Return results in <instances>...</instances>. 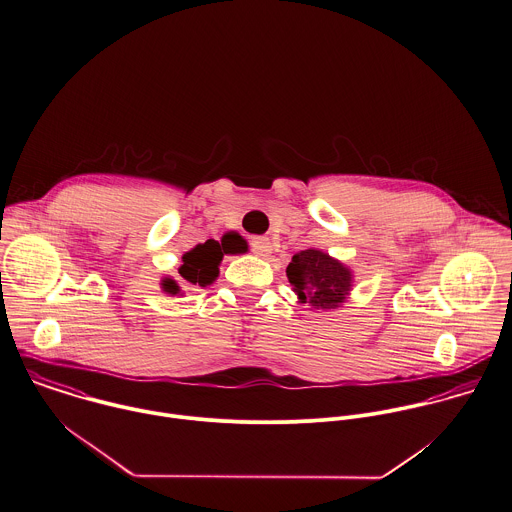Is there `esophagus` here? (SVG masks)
I'll return each instance as SVG.
<instances>
[{"label": "esophagus", "instance_id": "34e87169", "mask_svg": "<svg viewBox=\"0 0 512 512\" xmlns=\"http://www.w3.org/2000/svg\"><path fill=\"white\" fill-rule=\"evenodd\" d=\"M251 249H253V253L255 255H267V253H271V243H269V239L267 237H255L253 241H251Z\"/></svg>", "mask_w": 512, "mask_h": 512}]
</instances>
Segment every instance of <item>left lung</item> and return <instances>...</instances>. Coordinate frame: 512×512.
I'll use <instances>...</instances> for the list:
<instances>
[{
	"instance_id": "obj_1",
	"label": "left lung",
	"mask_w": 512,
	"mask_h": 512,
	"mask_svg": "<svg viewBox=\"0 0 512 512\" xmlns=\"http://www.w3.org/2000/svg\"><path fill=\"white\" fill-rule=\"evenodd\" d=\"M287 277L299 299L314 308L338 307L346 299L352 279L342 263L316 249L295 253Z\"/></svg>"
}]
</instances>
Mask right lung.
<instances>
[{
    "label": "right lung",
    "instance_id": "1",
    "mask_svg": "<svg viewBox=\"0 0 512 512\" xmlns=\"http://www.w3.org/2000/svg\"><path fill=\"white\" fill-rule=\"evenodd\" d=\"M223 251H221V245L217 241H213V239H207L205 243H200L198 247L188 251L182 257V261H184V265L180 267L182 279L186 283H190V285H200V287L213 283L217 273H219L217 265H219V261L223 257ZM164 291L170 293V295H178L180 287L176 285V281L166 279L164 281Z\"/></svg>",
    "mask_w": 512,
    "mask_h": 512
}]
</instances>
